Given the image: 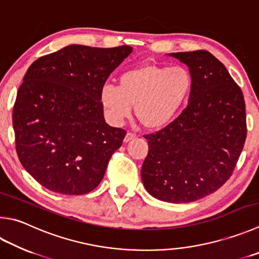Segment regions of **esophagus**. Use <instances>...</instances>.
I'll return each mask as SVG.
<instances>
[{"instance_id": "1", "label": "esophagus", "mask_w": 259, "mask_h": 259, "mask_svg": "<svg viewBox=\"0 0 259 259\" xmlns=\"http://www.w3.org/2000/svg\"><path fill=\"white\" fill-rule=\"evenodd\" d=\"M136 138V135L135 134H131V133H128L125 135V137H124V140L123 142L124 143H129V142H131V140H134Z\"/></svg>"}]
</instances>
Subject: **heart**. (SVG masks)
<instances>
[{
  "mask_svg": "<svg viewBox=\"0 0 259 259\" xmlns=\"http://www.w3.org/2000/svg\"><path fill=\"white\" fill-rule=\"evenodd\" d=\"M192 77L183 67L142 63L121 74L117 87L105 84L101 103L114 123L131 115L147 129H161L180 113L191 92Z\"/></svg>",
  "mask_w": 259,
  "mask_h": 259,
  "instance_id": "obj_1",
  "label": "heart"
}]
</instances>
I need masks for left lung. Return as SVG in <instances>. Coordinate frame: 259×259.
I'll return each instance as SVG.
<instances>
[{"instance_id":"obj_1","label":"left lung","mask_w":259,"mask_h":259,"mask_svg":"<svg viewBox=\"0 0 259 259\" xmlns=\"http://www.w3.org/2000/svg\"><path fill=\"white\" fill-rule=\"evenodd\" d=\"M167 55L187 64L192 87L181 114L145 136L148 154L142 180L155 198L191 203L213 194L231 177L246 142V105L240 87L209 52Z\"/></svg>"}]
</instances>
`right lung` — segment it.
Masks as SVG:
<instances>
[{
  "instance_id": "add662e5",
  "label": "right lung",
  "mask_w": 259,
  "mask_h": 259,
  "mask_svg": "<svg viewBox=\"0 0 259 259\" xmlns=\"http://www.w3.org/2000/svg\"><path fill=\"white\" fill-rule=\"evenodd\" d=\"M131 52L69 45L28 68L13 106L16 150L49 190L83 195L100 185L125 136L105 122L101 91Z\"/></svg>"
}]
</instances>
